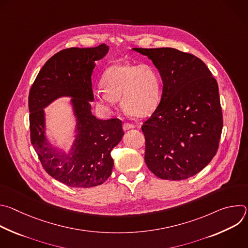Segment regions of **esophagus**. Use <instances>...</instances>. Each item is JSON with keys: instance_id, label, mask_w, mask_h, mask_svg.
I'll list each match as a JSON object with an SVG mask.
<instances>
[{"instance_id": "obj_1", "label": "esophagus", "mask_w": 248, "mask_h": 248, "mask_svg": "<svg viewBox=\"0 0 248 248\" xmlns=\"http://www.w3.org/2000/svg\"><path fill=\"white\" fill-rule=\"evenodd\" d=\"M135 125L132 124H129V123H124V125H123V128L124 130H127V129H130V128H134Z\"/></svg>"}]
</instances>
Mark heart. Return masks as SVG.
I'll return each instance as SVG.
<instances>
[{"label": "heart", "mask_w": 248, "mask_h": 248, "mask_svg": "<svg viewBox=\"0 0 248 248\" xmlns=\"http://www.w3.org/2000/svg\"><path fill=\"white\" fill-rule=\"evenodd\" d=\"M101 84L102 87H98L94 95L97 102L107 110H113L116 100H121L126 114L144 118L153 113L159 103V76L147 63L112 64L103 73Z\"/></svg>", "instance_id": "obj_1"}]
</instances>
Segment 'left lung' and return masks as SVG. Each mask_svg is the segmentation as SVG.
<instances>
[{
	"label": "left lung",
	"mask_w": 248,
	"mask_h": 248,
	"mask_svg": "<svg viewBox=\"0 0 248 248\" xmlns=\"http://www.w3.org/2000/svg\"><path fill=\"white\" fill-rule=\"evenodd\" d=\"M132 50L147 56L163 80L158 107L141 126L145 163L160 179H188L218 151L223 128L218 83L192 54L173 48Z\"/></svg>",
	"instance_id": "8db88e82"
}]
</instances>
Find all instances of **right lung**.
Masks as SVG:
<instances>
[{
    "label": "right lung",
    "instance_id": "add662e5",
    "mask_svg": "<svg viewBox=\"0 0 248 248\" xmlns=\"http://www.w3.org/2000/svg\"><path fill=\"white\" fill-rule=\"evenodd\" d=\"M108 51L107 45L101 44L58 52L43 65L29 91L31 143L48 174L70 187H92L107 181L114 166L111 151L124 135L121 120H98L91 113L95 61ZM62 95L73 98L78 121L77 138L68 155L53 149L45 136L43 109Z\"/></svg>",
    "mask_w": 248,
    "mask_h": 248
}]
</instances>
